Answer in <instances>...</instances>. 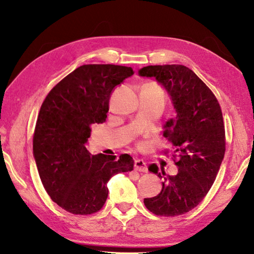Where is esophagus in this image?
I'll use <instances>...</instances> for the list:
<instances>
[{
  "mask_svg": "<svg viewBox=\"0 0 254 254\" xmlns=\"http://www.w3.org/2000/svg\"><path fill=\"white\" fill-rule=\"evenodd\" d=\"M134 168H135V170H137V171L147 172L146 163H145V161L142 159H136L135 161H134Z\"/></svg>",
  "mask_w": 254,
  "mask_h": 254,
  "instance_id": "esophagus-1",
  "label": "esophagus"
}]
</instances>
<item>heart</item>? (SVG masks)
Segmentation results:
<instances>
[{
    "label": "heart",
    "instance_id": "heart-1",
    "mask_svg": "<svg viewBox=\"0 0 254 254\" xmlns=\"http://www.w3.org/2000/svg\"><path fill=\"white\" fill-rule=\"evenodd\" d=\"M154 86H156V85H154ZM157 87H158V86H157ZM158 88H159V87H158Z\"/></svg>",
    "mask_w": 254,
    "mask_h": 254
}]
</instances>
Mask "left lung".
Masks as SVG:
<instances>
[{"instance_id": "obj_1", "label": "left lung", "mask_w": 254, "mask_h": 254, "mask_svg": "<svg viewBox=\"0 0 254 254\" xmlns=\"http://www.w3.org/2000/svg\"><path fill=\"white\" fill-rule=\"evenodd\" d=\"M138 74L157 79L177 111L176 119L165 124L164 136L174 147L178 174L164 177V171L150 165L149 171L164 178L163 189L158 195L144 198V204L157 216H179L196 207L216 179L226 150L222 109L213 91L185 65H149Z\"/></svg>"}]
</instances>
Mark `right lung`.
Wrapping results in <instances>:
<instances>
[{
    "label": "right lung",
    "mask_w": 254,
    "mask_h": 254,
    "mask_svg": "<svg viewBox=\"0 0 254 254\" xmlns=\"http://www.w3.org/2000/svg\"><path fill=\"white\" fill-rule=\"evenodd\" d=\"M132 67L85 64L47 95L36 122L32 147L40 179L53 202L75 215L100 210L112 176L133 170L130 155L91 156L85 144L94 123H104L113 88Z\"/></svg>",
    "instance_id": "right-lung-1"
}]
</instances>
